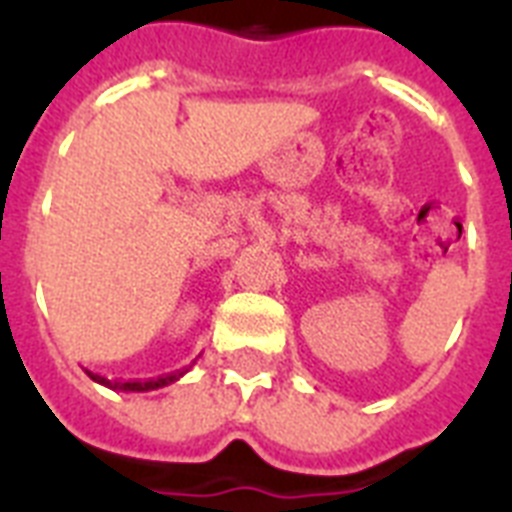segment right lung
Returning a JSON list of instances; mask_svg holds the SVG:
<instances>
[{"label":"right lung","mask_w":512,"mask_h":512,"mask_svg":"<svg viewBox=\"0 0 512 512\" xmlns=\"http://www.w3.org/2000/svg\"><path fill=\"white\" fill-rule=\"evenodd\" d=\"M188 372V369H180V372H172V374H164V377H159V380H148V382H111L106 380V377H100V374H92L90 377L95 382H100V385H106V388L111 390H127V393H146V390H156V388H164V385H172V382H177L183 374Z\"/></svg>","instance_id":"obj_1"}]
</instances>
